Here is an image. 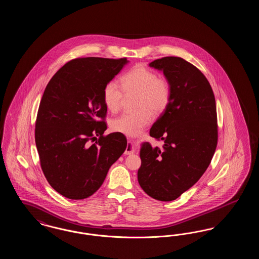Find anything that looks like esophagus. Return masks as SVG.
Masks as SVG:
<instances>
[{
	"label": "esophagus",
	"instance_id": "esophagus-1",
	"mask_svg": "<svg viewBox=\"0 0 259 259\" xmlns=\"http://www.w3.org/2000/svg\"><path fill=\"white\" fill-rule=\"evenodd\" d=\"M135 152V147L133 142L130 140V138H128V145L127 148L125 149V154H133Z\"/></svg>",
	"mask_w": 259,
	"mask_h": 259
}]
</instances>
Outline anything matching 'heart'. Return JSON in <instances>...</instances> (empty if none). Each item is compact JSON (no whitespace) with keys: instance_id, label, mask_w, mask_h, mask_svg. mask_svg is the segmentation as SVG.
I'll return each mask as SVG.
<instances>
[{"instance_id":"obj_1","label":"heart","mask_w":259,"mask_h":259,"mask_svg":"<svg viewBox=\"0 0 259 259\" xmlns=\"http://www.w3.org/2000/svg\"><path fill=\"white\" fill-rule=\"evenodd\" d=\"M125 92L139 93V111L124 112L113 119L111 129L125 135H138L151 120L152 112H162L171 100V85L166 78L158 77L154 72L144 67H135L120 78ZM115 80L109 81L104 88L103 98L106 107L112 111H118L123 91Z\"/></svg>"}]
</instances>
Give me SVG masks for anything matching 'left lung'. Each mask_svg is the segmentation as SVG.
<instances>
[{"label": "left lung", "mask_w": 259, "mask_h": 259, "mask_svg": "<svg viewBox=\"0 0 259 259\" xmlns=\"http://www.w3.org/2000/svg\"><path fill=\"white\" fill-rule=\"evenodd\" d=\"M171 85V100L150 128L162 148L143 143L138 182L150 197L172 201L195 185L209 167L218 145L215 99L208 79L180 57L149 63Z\"/></svg>", "instance_id": "8db88e82"}]
</instances>
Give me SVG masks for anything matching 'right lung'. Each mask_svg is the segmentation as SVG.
Here are the masks:
<instances>
[{"instance_id":"obj_1","label":"right lung","mask_w":259,"mask_h":259,"mask_svg":"<svg viewBox=\"0 0 259 259\" xmlns=\"http://www.w3.org/2000/svg\"><path fill=\"white\" fill-rule=\"evenodd\" d=\"M128 62L126 58L74 59L46 87L35 140L41 170L64 197L80 200L94 194L127 148L122 133L103 135L107 124L99 118L104 119L107 113L105 85Z\"/></svg>"}]
</instances>
